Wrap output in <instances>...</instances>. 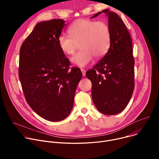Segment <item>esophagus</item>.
<instances>
[{"mask_svg":"<svg viewBox=\"0 0 159 159\" xmlns=\"http://www.w3.org/2000/svg\"><path fill=\"white\" fill-rule=\"evenodd\" d=\"M80 70H81V71H82V75H83V76H85V70L84 69H81Z\"/></svg>","mask_w":159,"mask_h":159,"instance_id":"obj_1","label":"esophagus"}]
</instances>
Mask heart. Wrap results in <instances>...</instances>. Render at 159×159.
Masks as SVG:
<instances>
[{
	"label": "heart",
	"instance_id": "heart-1",
	"mask_svg": "<svg viewBox=\"0 0 159 159\" xmlns=\"http://www.w3.org/2000/svg\"><path fill=\"white\" fill-rule=\"evenodd\" d=\"M70 36L61 34L58 39V46L64 53L71 55L75 51L77 43L82 49L72 58L73 63L85 66L96 58L104 57L111 43V30L104 21L79 19L68 30Z\"/></svg>",
	"mask_w": 159,
	"mask_h": 159
}]
</instances>
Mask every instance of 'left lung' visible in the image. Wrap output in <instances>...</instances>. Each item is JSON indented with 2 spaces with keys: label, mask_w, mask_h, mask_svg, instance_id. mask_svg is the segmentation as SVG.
<instances>
[{
  "label": "left lung",
  "mask_w": 159,
  "mask_h": 159,
  "mask_svg": "<svg viewBox=\"0 0 159 159\" xmlns=\"http://www.w3.org/2000/svg\"><path fill=\"white\" fill-rule=\"evenodd\" d=\"M111 30L110 47L107 53L86 72L92 82V98L98 110L106 115L123 111L132 96L134 87V65L132 41L124 22L115 12L104 9Z\"/></svg>",
  "instance_id": "left-lung-1"
}]
</instances>
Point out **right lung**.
<instances>
[{
	"instance_id": "add662e5",
	"label": "right lung",
	"mask_w": 159,
	"mask_h": 159,
	"mask_svg": "<svg viewBox=\"0 0 159 159\" xmlns=\"http://www.w3.org/2000/svg\"><path fill=\"white\" fill-rule=\"evenodd\" d=\"M65 25L61 19L38 22L20 49L19 78L26 102L50 121L69 115L82 78L79 68L70 69V61L58 46Z\"/></svg>"
}]
</instances>
